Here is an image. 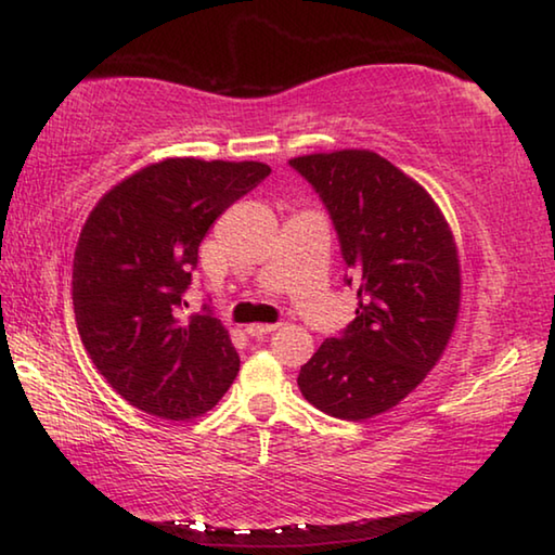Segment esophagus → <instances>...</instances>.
<instances>
[{
  "label": "esophagus",
  "mask_w": 555,
  "mask_h": 555,
  "mask_svg": "<svg viewBox=\"0 0 555 555\" xmlns=\"http://www.w3.org/2000/svg\"><path fill=\"white\" fill-rule=\"evenodd\" d=\"M276 327H279L276 323H251L244 327V331H247V335H251V337H264L269 333H274Z\"/></svg>",
  "instance_id": "34e87169"
}]
</instances>
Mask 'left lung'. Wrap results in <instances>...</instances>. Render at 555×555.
<instances>
[{"mask_svg":"<svg viewBox=\"0 0 555 555\" xmlns=\"http://www.w3.org/2000/svg\"><path fill=\"white\" fill-rule=\"evenodd\" d=\"M288 164L331 210L360 281L354 321L300 367L298 389L327 416H379L426 379L453 337L463 298L453 230L424 185L370 149Z\"/></svg>","mask_w":555,"mask_h":555,"instance_id":"obj_1","label":"left lung"}]
</instances>
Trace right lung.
Returning <instances> with one entry per match:
<instances>
[{"instance_id": "obj_1", "label": "right lung", "mask_w": 555, "mask_h": 555, "mask_svg": "<svg viewBox=\"0 0 555 555\" xmlns=\"http://www.w3.org/2000/svg\"><path fill=\"white\" fill-rule=\"evenodd\" d=\"M271 173L261 162L164 158L112 185L82 224L73 311L92 364L121 399L166 421L210 411L240 372L210 311L183 291L210 224Z\"/></svg>"}]
</instances>
